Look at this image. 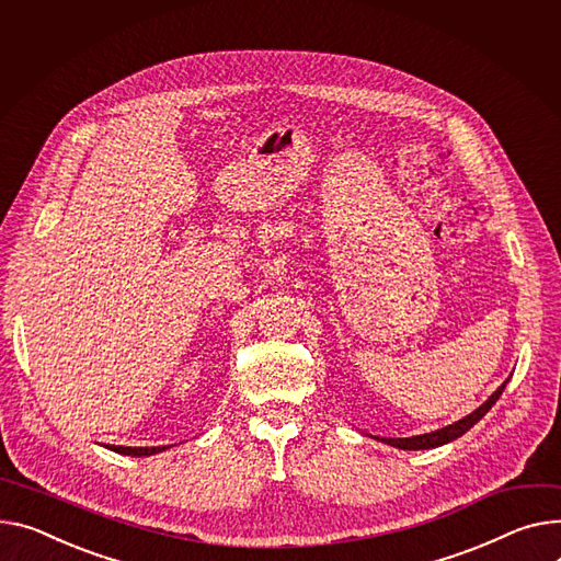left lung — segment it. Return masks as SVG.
<instances>
[{
	"label": "left lung",
	"mask_w": 561,
	"mask_h": 561,
	"mask_svg": "<svg viewBox=\"0 0 561 561\" xmlns=\"http://www.w3.org/2000/svg\"><path fill=\"white\" fill-rule=\"evenodd\" d=\"M505 383H507V381H505ZM505 383H503L488 401H484L480 408H476L471 415L462 417L460 422H456V424H451V426L433 431V433H424V435H415V437H388V439H383V442L390 444V446H397V449H403V451L435 449V446H442V444H446V442H454V439H458L460 435H465L476 422H480V420L484 417V413H488V410H490V408L499 401V397L503 394Z\"/></svg>",
	"instance_id": "obj_1"
}]
</instances>
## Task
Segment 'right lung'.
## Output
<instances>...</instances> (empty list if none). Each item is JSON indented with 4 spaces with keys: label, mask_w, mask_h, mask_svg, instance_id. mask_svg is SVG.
Instances as JSON below:
<instances>
[{
    "label": "right lung",
    "mask_w": 561,
    "mask_h": 561,
    "mask_svg": "<svg viewBox=\"0 0 561 561\" xmlns=\"http://www.w3.org/2000/svg\"><path fill=\"white\" fill-rule=\"evenodd\" d=\"M110 451L115 454H124V456H153V454H160L164 449H169V446H107Z\"/></svg>",
    "instance_id": "1"
}]
</instances>
